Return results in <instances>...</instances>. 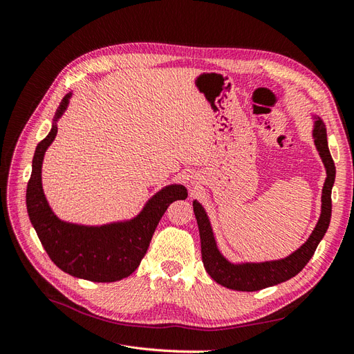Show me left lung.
I'll list each match as a JSON object with an SVG mask.
<instances>
[{
  "label": "left lung",
  "instance_id": "8db88e82",
  "mask_svg": "<svg viewBox=\"0 0 354 354\" xmlns=\"http://www.w3.org/2000/svg\"><path fill=\"white\" fill-rule=\"evenodd\" d=\"M313 130L312 137L315 146L319 152L320 159L326 169V178L322 189V208H320V217L316 223L308 239L299 246L297 251L289 254L285 259L263 261V263H232L224 257L214 238L211 221L208 214L201 203L194 201V212L198 221L201 234V252L202 263L208 274L217 283L226 286L234 291H260L263 288L273 286L291 279L304 269V266L312 259L319 242L322 241L329 227L330 221V192L335 181V165L328 147V136L324 121L319 116L313 115Z\"/></svg>",
  "mask_w": 354,
  "mask_h": 354
}]
</instances>
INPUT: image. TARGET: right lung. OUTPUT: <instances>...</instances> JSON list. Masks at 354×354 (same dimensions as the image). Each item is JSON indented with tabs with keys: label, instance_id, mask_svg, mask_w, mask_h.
<instances>
[{
	"label": "right lung",
	"instance_id": "add662e5",
	"mask_svg": "<svg viewBox=\"0 0 354 354\" xmlns=\"http://www.w3.org/2000/svg\"><path fill=\"white\" fill-rule=\"evenodd\" d=\"M72 93L60 102L51 130L35 149L26 189L29 220L51 261L71 276L91 282H116L130 276L140 264L159 220L169 203L187 198L183 185L173 183L147 199L143 209L130 220L102 226H85L60 220L42 189V160L57 134V121L68 109Z\"/></svg>",
	"mask_w": 354,
	"mask_h": 354
}]
</instances>
